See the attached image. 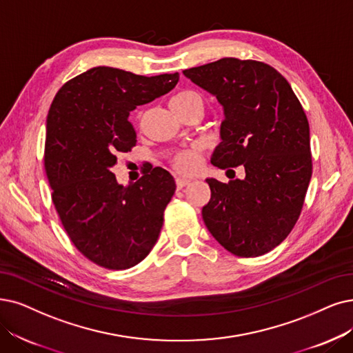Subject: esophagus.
Segmentation results:
<instances>
[{
	"instance_id": "34e87169",
	"label": "esophagus",
	"mask_w": 353,
	"mask_h": 353,
	"mask_svg": "<svg viewBox=\"0 0 353 353\" xmlns=\"http://www.w3.org/2000/svg\"><path fill=\"white\" fill-rule=\"evenodd\" d=\"M175 182H176V187L181 190V188H184L185 185H188L190 182H191V179H188V178H176Z\"/></svg>"
}]
</instances>
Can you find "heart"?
Returning a JSON list of instances; mask_svg holds the SVG:
<instances>
[{"label": "heart", "mask_w": 353, "mask_h": 353, "mask_svg": "<svg viewBox=\"0 0 353 353\" xmlns=\"http://www.w3.org/2000/svg\"><path fill=\"white\" fill-rule=\"evenodd\" d=\"M184 105H199L203 108L201 97L194 91H181L171 98V107H184ZM172 163L176 171L191 174L196 171V168H199V163H200L199 152L194 149L181 152L174 158Z\"/></svg>", "instance_id": "heart-1"}]
</instances>
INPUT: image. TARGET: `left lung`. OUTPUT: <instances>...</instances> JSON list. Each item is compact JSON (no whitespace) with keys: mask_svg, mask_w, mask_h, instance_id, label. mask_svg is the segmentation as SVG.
<instances>
[{"mask_svg":"<svg viewBox=\"0 0 353 353\" xmlns=\"http://www.w3.org/2000/svg\"><path fill=\"white\" fill-rule=\"evenodd\" d=\"M184 75L223 105L211 163L245 168V178L229 184L205 179L211 199L203 220L233 255L261 256L284 241L301 213L313 166L305 112L288 81L263 62L223 58Z\"/></svg>","mask_w":353,"mask_h":353,"instance_id":"obj_1","label":"left lung"}]
</instances>
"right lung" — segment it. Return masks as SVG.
Here are the masks:
<instances>
[{
  "label": "right lung",
  "instance_id": "1",
  "mask_svg": "<svg viewBox=\"0 0 353 353\" xmlns=\"http://www.w3.org/2000/svg\"><path fill=\"white\" fill-rule=\"evenodd\" d=\"M179 74L142 77L97 66L54 95L48 114L45 169L63 229L83 256L107 270L142 262L157 243L174 176L148 168L128 187L111 168L136 146L130 111L175 88Z\"/></svg>",
  "mask_w": 353,
  "mask_h": 353
}]
</instances>
